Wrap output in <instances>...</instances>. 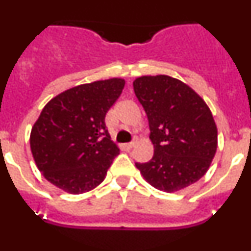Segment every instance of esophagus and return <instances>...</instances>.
<instances>
[{
  "instance_id": "34e87169",
  "label": "esophagus",
  "mask_w": 251,
  "mask_h": 251,
  "mask_svg": "<svg viewBox=\"0 0 251 251\" xmlns=\"http://www.w3.org/2000/svg\"><path fill=\"white\" fill-rule=\"evenodd\" d=\"M136 145H137V141H136V139H134V141H132V142H129V143H127V145H126V147L129 148V150H130V148H133Z\"/></svg>"
}]
</instances>
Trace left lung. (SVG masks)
I'll use <instances>...</instances> for the list:
<instances>
[{
    "instance_id": "1",
    "label": "left lung",
    "mask_w": 251,
    "mask_h": 251,
    "mask_svg": "<svg viewBox=\"0 0 251 251\" xmlns=\"http://www.w3.org/2000/svg\"><path fill=\"white\" fill-rule=\"evenodd\" d=\"M133 89L142 104L154 153L150 162L136 163L153 187L179 191L207 172L217 148V128L200 95L167 75L141 76Z\"/></svg>"
}]
</instances>
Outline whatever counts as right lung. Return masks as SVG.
Instances as JSON below:
<instances>
[{"label": "right lung", "mask_w": 251, "mask_h": 251, "mask_svg": "<svg viewBox=\"0 0 251 251\" xmlns=\"http://www.w3.org/2000/svg\"><path fill=\"white\" fill-rule=\"evenodd\" d=\"M119 77L83 84L51 99L31 129L36 166L49 182L69 194L93 190L104 179L119 148L105 114L122 94Z\"/></svg>", "instance_id": "add662e5"}]
</instances>
